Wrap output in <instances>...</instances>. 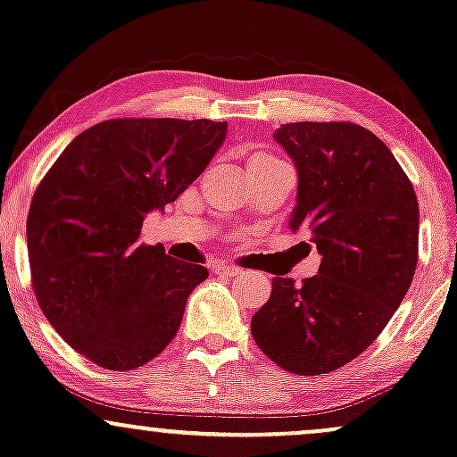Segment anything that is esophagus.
<instances>
[{"mask_svg":"<svg viewBox=\"0 0 457 457\" xmlns=\"http://www.w3.org/2000/svg\"><path fill=\"white\" fill-rule=\"evenodd\" d=\"M215 274L224 276V278H235V276H242L244 270L237 265H215Z\"/></svg>","mask_w":457,"mask_h":457,"instance_id":"obj_1","label":"esophagus"}]
</instances>
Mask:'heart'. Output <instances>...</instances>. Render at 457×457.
I'll use <instances>...</instances> for the list:
<instances>
[{
	"mask_svg": "<svg viewBox=\"0 0 457 457\" xmlns=\"http://www.w3.org/2000/svg\"><path fill=\"white\" fill-rule=\"evenodd\" d=\"M271 162H278L274 155H270V153H263V151H256L253 155L248 157V168L253 166H263V163H271Z\"/></svg>",
	"mask_w": 457,
	"mask_h": 457,
	"instance_id": "b5f03b06",
	"label": "heart"
}]
</instances>
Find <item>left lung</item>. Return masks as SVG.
I'll list each match as a JSON object with an SVG mask.
<instances>
[{"label":"left lung","mask_w":457,"mask_h":457,"mask_svg":"<svg viewBox=\"0 0 457 457\" xmlns=\"http://www.w3.org/2000/svg\"><path fill=\"white\" fill-rule=\"evenodd\" d=\"M297 170L289 227L306 230L320 271L276 276L253 315L259 350L300 376L335 371L365 352L412 283L419 203L378 136L353 122H289L274 131Z\"/></svg>","instance_id":"8db88e82"}]
</instances>
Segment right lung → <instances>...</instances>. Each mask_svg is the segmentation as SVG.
<instances>
[{
	"instance_id": "add662e5",
	"label": "right lung",
	"mask_w": 457,
	"mask_h": 457,
	"mask_svg": "<svg viewBox=\"0 0 457 457\" xmlns=\"http://www.w3.org/2000/svg\"><path fill=\"white\" fill-rule=\"evenodd\" d=\"M227 122L116 118L75 137L36 187L28 254L40 311L73 350L125 371L166 350L207 268L140 244L146 213L163 212L201 177Z\"/></svg>"
}]
</instances>
